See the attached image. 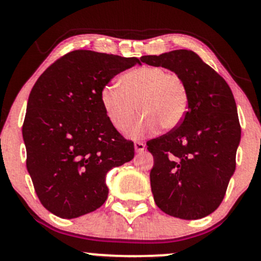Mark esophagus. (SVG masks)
I'll list each match as a JSON object with an SVG mask.
<instances>
[{
    "label": "esophagus",
    "instance_id": "obj_1",
    "mask_svg": "<svg viewBox=\"0 0 261 261\" xmlns=\"http://www.w3.org/2000/svg\"><path fill=\"white\" fill-rule=\"evenodd\" d=\"M145 147L146 146L143 142H141V141H135V149H136V152H142Z\"/></svg>",
    "mask_w": 261,
    "mask_h": 261
}]
</instances>
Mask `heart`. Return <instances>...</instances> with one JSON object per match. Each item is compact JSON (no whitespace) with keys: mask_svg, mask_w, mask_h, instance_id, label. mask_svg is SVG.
Instances as JSON below:
<instances>
[{"mask_svg":"<svg viewBox=\"0 0 261 261\" xmlns=\"http://www.w3.org/2000/svg\"><path fill=\"white\" fill-rule=\"evenodd\" d=\"M120 87L107 85L99 99L107 118L116 130L126 131L137 115V106L145 115L130 134L141 137L154 133L160 125L172 130L188 113L189 89L180 74L167 72L161 66H141L120 77Z\"/></svg>","mask_w":261,"mask_h":261,"instance_id":"obj_1","label":"heart"}]
</instances>
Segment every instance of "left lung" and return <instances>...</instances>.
I'll list each match as a JSON object with an SVG mask.
<instances>
[{
	"mask_svg": "<svg viewBox=\"0 0 261 261\" xmlns=\"http://www.w3.org/2000/svg\"><path fill=\"white\" fill-rule=\"evenodd\" d=\"M141 61L180 74L189 107L180 125L149 140V173L155 205L169 216L197 220L212 214L236 170L241 124L229 86L191 50H174Z\"/></svg>",
	"mask_w": 261,
	"mask_h": 261,
	"instance_id": "left-lung-1",
	"label": "left lung"
}]
</instances>
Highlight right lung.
Segmentation results:
<instances>
[{
  "label": "right lung",
  "instance_id": "1",
  "mask_svg": "<svg viewBox=\"0 0 261 261\" xmlns=\"http://www.w3.org/2000/svg\"><path fill=\"white\" fill-rule=\"evenodd\" d=\"M137 58L74 50L56 60L29 94L23 140L27 169L46 210L76 218L108 197L106 175L130 162L134 142L113 126L101 108V88Z\"/></svg>",
  "mask_w": 261,
  "mask_h": 261
}]
</instances>
